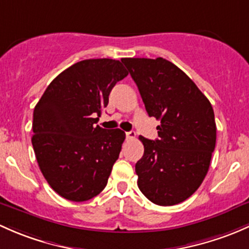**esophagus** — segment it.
I'll return each mask as SVG.
<instances>
[{"label": "esophagus", "mask_w": 249, "mask_h": 249, "mask_svg": "<svg viewBox=\"0 0 249 249\" xmlns=\"http://www.w3.org/2000/svg\"><path fill=\"white\" fill-rule=\"evenodd\" d=\"M126 138H127V140H135V138H136V132L135 131L126 132Z\"/></svg>", "instance_id": "obj_1"}]
</instances>
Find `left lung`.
Returning a JSON list of instances; mask_svg holds the SVG:
<instances>
[{"mask_svg": "<svg viewBox=\"0 0 249 249\" xmlns=\"http://www.w3.org/2000/svg\"><path fill=\"white\" fill-rule=\"evenodd\" d=\"M149 117L161 122L155 141L140 136L141 192L162 206L186 200L203 182L216 145L213 106L196 83L167 59L123 58Z\"/></svg>", "mask_w": 249, "mask_h": 249, "instance_id": "8db88e82", "label": "left lung"}]
</instances>
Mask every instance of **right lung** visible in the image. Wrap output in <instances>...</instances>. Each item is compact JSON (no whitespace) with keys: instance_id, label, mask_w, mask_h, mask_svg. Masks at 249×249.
<instances>
[{"instance_id":"right-lung-1","label":"right lung","mask_w":249,"mask_h":249,"mask_svg":"<svg viewBox=\"0 0 249 249\" xmlns=\"http://www.w3.org/2000/svg\"><path fill=\"white\" fill-rule=\"evenodd\" d=\"M129 72L120 61L85 59L62 71L33 112L32 144L52 190L86 201L106 187L125 132L96 125L118 81Z\"/></svg>"}]
</instances>
